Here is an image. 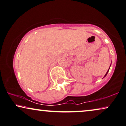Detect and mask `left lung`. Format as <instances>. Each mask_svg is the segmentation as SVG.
I'll use <instances>...</instances> for the list:
<instances>
[{
  "label": "left lung",
  "instance_id": "8db88e82",
  "mask_svg": "<svg viewBox=\"0 0 126 126\" xmlns=\"http://www.w3.org/2000/svg\"><path fill=\"white\" fill-rule=\"evenodd\" d=\"M110 66H111V64H110ZM109 70H108V71H107V72H106V74H105V75L104 77H106V75H107V74H108V71H109ZM104 77H103V78H104Z\"/></svg>",
  "mask_w": 126,
  "mask_h": 126
}]
</instances>
